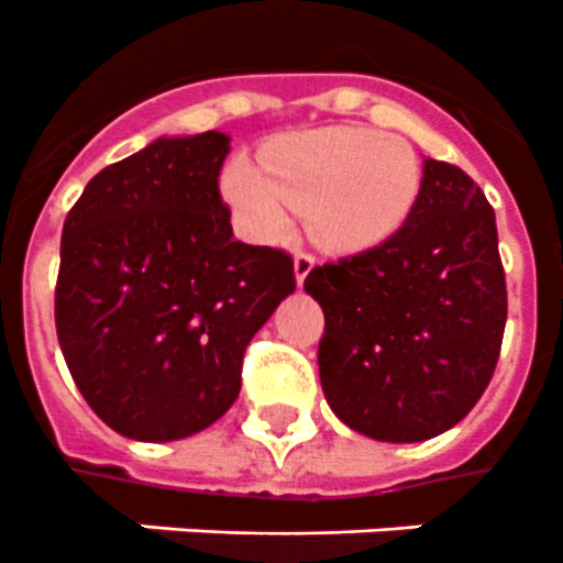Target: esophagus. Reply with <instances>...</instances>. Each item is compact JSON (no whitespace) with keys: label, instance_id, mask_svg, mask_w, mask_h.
<instances>
[{"label":"esophagus","instance_id":"34e87169","mask_svg":"<svg viewBox=\"0 0 563 563\" xmlns=\"http://www.w3.org/2000/svg\"><path fill=\"white\" fill-rule=\"evenodd\" d=\"M313 264H317V255L308 253V250H299L294 258V269H296V282H299V287L305 285V278H308V273L313 269Z\"/></svg>","mask_w":563,"mask_h":563}]
</instances>
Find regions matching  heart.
Here are the masks:
<instances>
[{"label":"heart","instance_id":"b5f03b06","mask_svg":"<svg viewBox=\"0 0 563 563\" xmlns=\"http://www.w3.org/2000/svg\"><path fill=\"white\" fill-rule=\"evenodd\" d=\"M421 186L404 139L368 128H328L287 136L261 154V170L238 162L223 195L258 238H285L294 211L331 250H366L401 227Z\"/></svg>","mask_w":563,"mask_h":563}]
</instances>
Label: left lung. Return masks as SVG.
Returning <instances> with one entry per match:
<instances>
[{"label":"left lung","instance_id":"1","mask_svg":"<svg viewBox=\"0 0 563 563\" xmlns=\"http://www.w3.org/2000/svg\"><path fill=\"white\" fill-rule=\"evenodd\" d=\"M325 313L319 380L334 416L377 442H424L474 409L506 331L494 209L451 162L424 159L404 227L305 278Z\"/></svg>","mask_w":563,"mask_h":563}]
</instances>
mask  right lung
Here are the masks:
<instances>
[{"label":"right lung","instance_id":"obj_1","mask_svg":"<svg viewBox=\"0 0 563 563\" xmlns=\"http://www.w3.org/2000/svg\"><path fill=\"white\" fill-rule=\"evenodd\" d=\"M229 139H156L89 179L63 223L54 325L103 424L174 442L241 393L250 340L296 290L294 258L232 238Z\"/></svg>","mask_w":563,"mask_h":563}]
</instances>
